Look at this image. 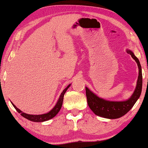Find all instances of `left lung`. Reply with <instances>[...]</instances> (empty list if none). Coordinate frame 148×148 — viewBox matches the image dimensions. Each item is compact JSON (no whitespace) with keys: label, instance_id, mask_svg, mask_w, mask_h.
Wrapping results in <instances>:
<instances>
[{"label":"left lung","instance_id":"8db88e82","mask_svg":"<svg viewBox=\"0 0 148 148\" xmlns=\"http://www.w3.org/2000/svg\"><path fill=\"white\" fill-rule=\"evenodd\" d=\"M127 52L130 54L131 57L137 62L139 68L138 79L137 82L136 88L128 100L125 101H108L99 98L94 94L92 91L86 87L87 100L88 104L95 114L104 118L114 119L124 116L134 106L135 102L138 100L141 93L142 89V72L141 66L138 58L134 55L133 52L127 50Z\"/></svg>","mask_w":148,"mask_h":148}]
</instances>
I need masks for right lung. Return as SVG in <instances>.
Listing matches in <instances>:
<instances>
[{"instance_id":"obj_1","label":"right lung","mask_w":148,"mask_h":148,"mask_svg":"<svg viewBox=\"0 0 148 148\" xmlns=\"http://www.w3.org/2000/svg\"><path fill=\"white\" fill-rule=\"evenodd\" d=\"M70 86H71V84L69 85V86L66 87V88L64 89L63 91H62V92L61 93V94H60L59 98H58V100L57 101V102H56L55 106H54L49 112L46 113V114H38V115L26 114V113L22 112V111L21 110H19V108H17V107H16L12 102H11V104L14 106V108L16 109V110H17L19 113H20L22 116H23L24 118L27 119V120L34 121V122H44V121L50 120V119H52L53 117H54L56 114H57V113L58 112H59V110H60V108H61V107H62V102H63L64 95V94H65V92H66V90H68V88L70 87Z\"/></svg>"}]
</instances>
